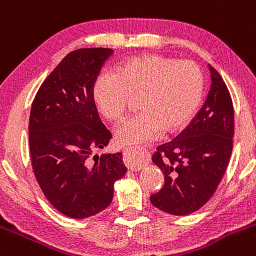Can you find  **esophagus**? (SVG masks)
Returning <instances> with one entry per match:
<instances>
[{"mask_svg": "<svg viewBox=\"0 0 256 256\" xmlns=\"http://www.w3.org/2000/svg\"><path fill=\"white\" fill-rule=\"evenodd\" d=\"M133 152H134L133 149L124 150V152H123V155H124L123 160H124L126 166H127L129 170L138 171V170H140V168H143L148 164V159L144 160V162H136V160H134L133 156H132Z\"/></svg>", "mask_w": 256, "mask_h": 256, "instance_id": "obj_1", "label": "esophagus"}]
</instances>
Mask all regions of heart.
<instances>
[{"mask_svg": "<svg viewBox=\"0 0 256 256\" xmlns=\"http://www.w3.org/2000/svg\"><path fill=\"white\" fill-rule=\"evenodd\" d=\"M204 94V76L198 65L160 54L129 58L114 74H102L92 88L97 110L110 122H120L130 98H138L136 117L116 132L120 146H143L165 130L185 128L196 116Z\"/></svg>", "mask_w": 256, "mask_h": 256, "instance_id": "obj_1", "label": "heart"}]
</instances>
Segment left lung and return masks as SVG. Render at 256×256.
Wrapping results in <instances>:
<instances>
[{"instance_id": "1", "label": "left lung", "mask_w": 256, "mask_h": 256, "mask_svg": "<svg viewBox=\"0 0 256 256\" xmlns=\"http://www.w3.org/2000/svg\"><path fill=\"white\" fill-rule=\"evenodd\" d=\"M210 88L201 110L185 130L156 148L152 162L164 185L150 196L152 206L172 216L200 210L220 185L233 149L234 110L226 85L208 65Z\"/></svg>"}]
</instances>
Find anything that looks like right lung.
<instances>
[{
  "label": "right lung",
  "mask_w": 256,
  "mask_h": 256,
  "mask_svg": "<svg viewBox=\"0 0 256 256\" xmlns=\"http://www.w3.org/2000/svg\"><path fill=\"white\" fill-rule=\"evenodd\" d=\"M108 48L69 52L36 94L30 116L32 166L44 196L60 213L75 220L110 206L113 184L126 174L122 152L94 155L112 138L102 124L92 88Z\"/></svg>",
  "instance_id": "obj_1"
}]
</instances>
